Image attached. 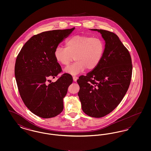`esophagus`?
<instances>
[{"label": "esophagus", "mask_w": 151, "mask_h": 151, "mask_svg": "<svg viewBox=\"0 0 151 151\" xmlns=\"http://www.w3.org/2000/svg\"><path fill=\"white\" fill-rule=\"evenodd\" d=\"M73 80L74 81H76L77 80H78V77L76 76H73Z\"/></svg>", "instance_id": "esophagus-1"}]
</instances>
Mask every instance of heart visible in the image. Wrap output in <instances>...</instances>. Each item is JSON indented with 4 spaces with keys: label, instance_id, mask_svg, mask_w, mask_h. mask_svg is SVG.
<instances>
[{
    "label": "heart",
    "instance_id": "b5f03b06",
    "mask_svg": "<svg viewBox=\"0 0 151 151\" xmlns=\"http://www.w3.org/2000/svg\"><path fill=\"white\" fill-rule=\"evenodd\" d=\"M104 49V44L99 38L75 36L65 41V47H56L54 55L58 63L63 65H69L74 57L75 62L67 67L64 71L76 75L86 68L94 69L100 63Z\"/></svg>",
    "mask_w": 151,
    "mask_h": 151
}]
</instances>
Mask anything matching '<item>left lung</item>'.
Masks as SVG:
<instances>
[{
    "label": "left lung",
    "mask_w": 151,
    "mask_h": 151,
    "mask_svg": "<svg viewBox=\"0 0 151 151\" xmlns=\"http://www.w3.org/2000/svg\"><path fill=\"white\" fill-rule=\"evenodd\" d=\"M105 41L100 63L77 82L83 111L92 117L101 118L111 113L121 102L129 87L132 65L129 51L115 33L102 29Z\"/></svg>",
    "instance_id": "left-lung-1"
}]
</instances>
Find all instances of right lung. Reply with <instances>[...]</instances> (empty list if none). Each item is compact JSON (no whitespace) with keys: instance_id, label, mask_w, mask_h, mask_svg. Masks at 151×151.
<instances>
[{"instance_id":"add662e5","label":"right lung","mask_w":151,"mask_h":151,"mask_svg":"<svg viewBox=\"0 0 151 151\" xmlns=\"http://www.w3.org/2000/svg\"><path fill=\"white\" fill-rule=\"evenodd\" d=\"M74 29L53 30L35 35L24 44L16 58L14 76L22 100L40 117L52 118L63 110V98L72 83V76L64 73L54 83L49 78H55L62 71L54 51Z\"/></svg>"}]
</instances>
